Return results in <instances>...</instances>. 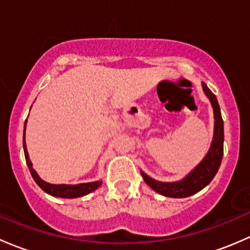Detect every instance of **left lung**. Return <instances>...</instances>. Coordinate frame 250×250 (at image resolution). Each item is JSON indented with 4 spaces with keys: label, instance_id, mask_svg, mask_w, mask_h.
<instances>
[{
    "label": "left lung",
    "instance_id": "obj_1",
    "mask_svg": "<svg viewBox=\"0 0 250 250\" xmlns=\"http://www.w3.org/2000/svg\"><path fill=\"white\" fill-rule=\"evenodd\" d=\"M202 89L206 96L210 101L214 113V132L209 149L205 158L200 161L195 168H192L184 178L177 182H160L151 178L141 169L144 182L160 195L173 199H183L196 194L203 188L207 187L219 169L224 153V122L221 118L220 107L215 95L202 83Z\"/></svg>",
    "mask_w": 250,
    "mask_h": 250
}]
</instances>
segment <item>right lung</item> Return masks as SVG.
<instances>
[{
	"mask_svg": "<svg viewBox=\"0 0 250 250\" xmlns=\"http://www.w3.org/2000/svg\"><path fill=\"white\" fill-rule=\"evenodd\" d=\"M26 124L27 119L25 120L24 125V137H22V146H24V153H25V159H26L27 167H29L31 176L35 179V182L37 183L38 187L43 190L47 194L51 195V196L55 197H61V199H77V197L85 196V195L90 194L94 190H96L97 188L101 187L102 181H95L90 183H81V184H51V183H48L43 181L40 176H38L37 172L35 171V168L32 167V163H31L29 158V151H27L26 148V141H25V130H26Z\"/></svg>",
	"mask_w": 250,
	"mask_h": 250,
	"instance_id": "right-lung-1",
	"label": "right lung"
}]
</instances>
